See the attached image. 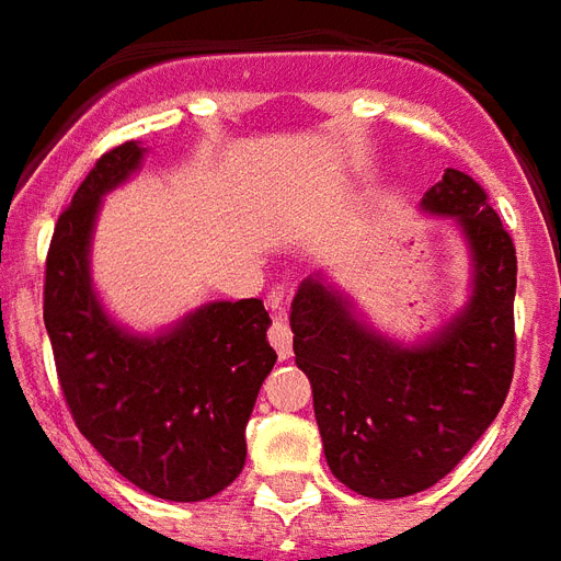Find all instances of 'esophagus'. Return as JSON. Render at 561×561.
Returning <instances> with one entry per match:
<instances>
[{"mask_svg": "<svg viewBox=\"0 0 561 561\" xmlns=\"http://www.w3.org/2000/svg\"><path fill=\"white\" fill-rule=\"evenodd\" d=\"M268 344L275 347V353L284 358V362L293 356V330H289V324H286L284 318H275L272 327H268Z\"/></svg>", "mask_w": 561, "mask_h": 561, "instance_id": "34e87169", "label": "esophagus"}]
</instances>
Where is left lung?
Masks as SVG:
<instances>
[{
    "instance_id": "1",
    "label": "left lung",
    "mask_w": 561,
    "mask_h": 561,
    "mask_svg": "<svg viewBox=\"0 0 561 561\" xmlns=\"http://www.w3.org/2000/svg\"><path fill=\"white\" fill-rule=\"evenodd\" d=\"M423 214L451 217L469 249L460 312L423 342L379 333L324 275L293 301L295 365L312 385L330 472L365 499H405L446 478L507 400L515 367V245L483 187L446 170Z\"/></svg>"
}]
</instances>
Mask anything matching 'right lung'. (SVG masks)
Segmentation results:
<instances>
[{
    "label": "right lung",
    "mask_w": 561,
    "mask_h": 561,
    "mask_svg": "<svg viewBox=\"0 0 561 561\" xmlns=\"http://www.w3.org/2000/svg\"><path fill=\"white\" fill-rule=\"evenodd\" d=\"M138 141L103 153L54 226L43 321L80 434L138 490L205 501L243 472L245 423L277 353L257 298L210 301L156 335L133 333L92 286L103 196L145 161Z\"/></svg>",
    "instance_id": "right-lung-1"
}]
</instances>
